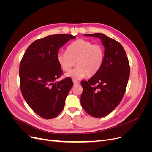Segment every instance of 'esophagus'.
Masks as SVG:
<instances>
[{"label": "esophagus", "instance_id": "1", "mask_svg": "<svg viewBox=\"0 0 152 152\" xmlns=\"http://www.w3.org/2000/svg\"><path fill=\"white\" fill-rule=\"evenodd\" d=\"M73 84H74V85H79V84H80V82H78L77 80H73Z\"/></svg>", "mask_w": 152, "mask_h": 152}]
</instances>
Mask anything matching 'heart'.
I'll list each match as a JSON object with an SVG mask.
<instances>
[{
	"mask_svg": "<svg viewBox=\"0 0 152 152\" xmlns=\"http://www.w3.org/2000/svg\"><path fill=\"white\" fill-rule=\"evenodd\" d=\"M104 58V50L102 45L79 39L68 45L66 53L58 54L57 61L66 72H70L76 63L77 67L66 76L79 79L96 75L103 65Z\"/></svg>",
	"mask_w": 152,
	"mask_h": 152,
	"instance_id": "b5f03b06",
	"label": "heart"
}]
</instances>
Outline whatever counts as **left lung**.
Returning a JSON list of instances; mask_svg holds the SVG:
<instances>
[{"mask_svg": "<svg viewBox=\"0 0 152 152\" xmlns=\"http://www.w3.org/2000/svg\"><path fill=\"white\" fill-rule=\"evenodd\" d=\"M100 39L104 48L103 65L88 82L81 81L80 103L93 117L107 116L120 103L126 92L130 66L125 50L115 40L101 33L84 34Z\"/></svg>", "mask_w": 152, "mask_h": 152, "instance_id": "obj_1", "label": "left lung"}]
</instances>
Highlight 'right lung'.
Segmentation results:
<instances>
[{
  "label": "right lung",
  "instance_id": "add662e5",
  "mask_svg": "<svg viewBox=\"0 0 152 152\" xmlns=\"http://www.w3.org/2000/svg\"><path fill=\"white\" fill-rule=\"evenodd\" d=\"M75 38L72 35L58 34L37 40L27 48L20 62L22 95L30 107L45 119L55 118L61 113L73 85L70 77L56 80L63 73L57 61L59 49Z\"/></svg>",
  "mask_w": 152,
  "mask_h": 152
}]
</instances>
